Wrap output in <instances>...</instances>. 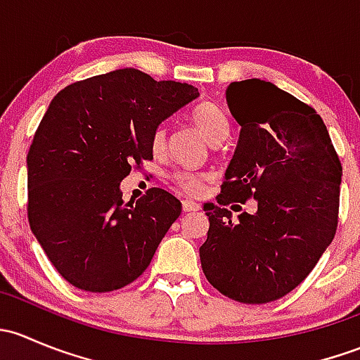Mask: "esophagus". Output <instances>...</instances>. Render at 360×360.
I'll return each instance as SVG.
<instances>
[{
  "mask_svg": "<svg viewBox=\"0 0 360 360\" xmlns=\"http://www.w3.org/2000/svg\"><path fill=\"white\" fill-rule=\"evenodd\" d=\"M200 209V205H198L197 202H193V200H183V210L184 212H193V210H198Z\"/></svg>",
  "mask_w": 360,
  "mask_h": 360,
  "instance_id": "1",
  "label": "esophagus"
}]
</instances>
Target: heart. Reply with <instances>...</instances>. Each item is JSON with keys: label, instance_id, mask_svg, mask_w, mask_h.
I'll return each mask as SVG.
<instances>
[{"label": "heart", "instance_id": "b5f03b06", "mask_svg": "<svg viewBox=\"0 0 360 360\" xmlns=\"http://www.w3.org/2000/svg\"><path fill=\"white\" fill-rule=\"evenodd\" d=\"M191 120L197 125L209 143H216L226 137L228 130H230V123H228L226 115L212 103H200L193 108L190 112ZM165 146V129L158 127L151 136V148L155 153L163 150ZM207 179L205 174H195V172H176L172 176V183L179 188L184 193L195 195L202 190L203 181Z\"/></svg>", "mask_w": 360, "mask_h": 360}]
</instances>
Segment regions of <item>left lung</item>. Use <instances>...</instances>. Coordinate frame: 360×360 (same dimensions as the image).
Returning a JSON list of instances; mask_svg holds the SVG:
<instances>
[{
	"instance_id": "8db88e82",
	"label": "left lung",
	"mask_w": 360,
	"mask_h": 360,
	"mask_svg": "<svg viewBox=\"0 0 360 360\" xmlns=\"http://www.w3.org/2000/svg\"><path fill=\"white\" fill-rule=\"evenodd\" d=\"M226 103L242 129L219 205H203L202 270L224 296L261 304L297 288L335 238L341 163L317 111L274 83H230ZM249 198L257 212L231 221L224 205Z\"/></svg>"
}]
</instances>
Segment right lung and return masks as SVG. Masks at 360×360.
<instances>
[{
    "instance_id": "1",
    "label": "right lung",
    "mask_w": 360,
    "mask_h": 360,
    "mask_svg": "<svg viewBox=\"0 0 360 360\" xmlns=\"http://www.w3.org/2000/svg\"><path fill=\"white\" fill-rule=\"evenodd\" d=\"M198 89L125 68L60 90L27 153V217L56 270L75 288L110 292L136 281L181 214V202L150 188L123 203L120 183L153 160L160 123Z\"/></svg>"
}]
</instances>
